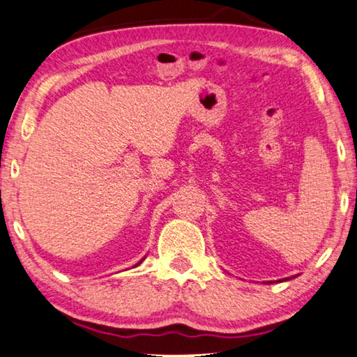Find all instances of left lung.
Instances as JSON below:
<instances>
[{"label": "left lung", "mask_w": 357, "mask_h": 357, "mask_svg": "<svg viewBox=\"0 0 357 357\" xmlns=\"http://www.w3.org/2000/svg\"><path fill=\"white\" fill-rule=\"evenodd\" d=\"M291 278H296V277H289V278H284V280H278V281H286V280H291ZM268 283H273V281H268Z\"/></svg>", "instance_id": "1"}]
</instances>
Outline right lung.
<instances>
[{"label": "right lung", "mask_w": 357, "mask_h": 357, "mask_svg": "<svg viewBox=\"0 0 357 357\" xmlns=\"http://www.w3.org/2000/svg\"><path fill=\"white\" fill-rule=\"evenodd\" d=\"M142 260H144V259H142ZM142 260H140V262H137V264H135V267H137V265H139V264H142Z\"/></svg>", "instance_id": "obj_1"}]
</instances>
